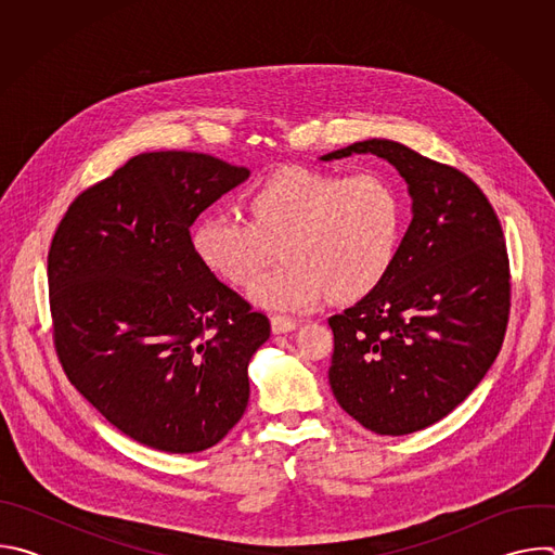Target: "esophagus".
I'll list each match as a JSON object with an SVG mask.
<instances>
[{
    "instance_id": "obj_1",
    "label": "esophagus",
    "mask_w": 555,
    "mask_h": 555,
    "mask_svg": "<svg viewBox=\"0 0 555 555\" xmlns=\"http://www.w3.org/2000/svg\"><path fill=\"white\" fill-rule=\"evenodd\" d=\"M298 327V321L294 319H285V315H274L272 319V334H287V332H294Z\"/></svg>"
}]
</instances>
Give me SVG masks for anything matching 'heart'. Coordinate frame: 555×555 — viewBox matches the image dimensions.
Listing matches in <instances>:
<instances>
[{"label":"heart","instance_id":"1","mask_svg":"<svg viewBox=\"0 0 555 555\" xmlns=\"http://www.w3.org/2000/svg\"><path fill=\"white\" fill-rule=\"evenodd\" d=\"M248 219L228 210L204 215L191 244L212 274L246 287L274 259H285L253 287L255 302L309 311L330 296L353 302L375 292L398 259L404 206L377 173L338 176L289 167L248 195Z\"/></svg>","mask_w":555,"mask_h":555}]
</instances>
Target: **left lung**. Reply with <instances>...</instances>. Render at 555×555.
I'll return each instance as SVG.
<instances>
[{"instance_id": "left-lung-1", "label": "left lung", "mask_w": 555, "mask_h": 555, "mask_svg": "<svg viewBox=\"0 0 555 555\" xmlns=\"http://www.w3.org/2000/svg\"><path fill=\"white\" fill-rule=\"evenodd\" d=\"M373 153L409 184L413 219L388 276L330 319V384L377 435H411L452 413L494 364L509 319L501 221L465 173L371 138L323 155Z\"/></svg>"}]
</instances>
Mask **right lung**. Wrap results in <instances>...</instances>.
<instances>
[{
    "mask_svg": "<svg viewBox=\"0 0 555 555\" xmlns=\"http://www.w3.org/2000/svg\"><path fill=\"white\" fill-rule=\"evenodd\" d=\"M250 178L191 151L140 153L78 195L48 253L67 379L120 433L189 454L242 420L270 321L197 259L189 228Z\"/></svg>",
    "mask_w": 555,
    "mask_h": 555,
    "instance_id": "1",
    "label": "right lung"
}]
</instances>
